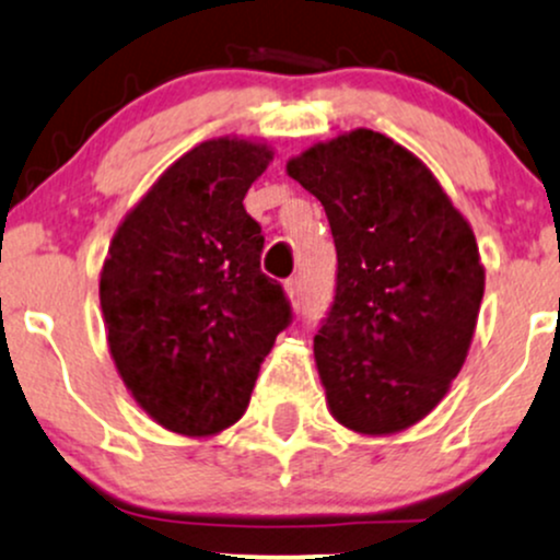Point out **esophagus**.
Returning a JSON list of instances; mask_svg holds the SVG:
<instances>
[{"label":"esophagus","mask_w":560,"mask_h":560,"mask_svg":"<svg viewBox=\"0 0 560 560\" xmlns=\"http://www.w3.org/2000/svg\"><path fill=\"white\" fill-rule=\"evenodd\" d=\"M284 289H287L289 300H292L294 305H302V279H300V276H292V279H287Z\"/></svg>","instance_id":"obj_1"}]
</instances>
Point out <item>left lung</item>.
I'll return each mask as SVG.
<instances>
[{"mask_svg":"<svg viewBox=\"0 0 560 560\" xmlns=\"http://www.w3.org/2000/svg\"><path fill=\"white\" fill-rule=\"evenodd\" d=\"M337 247V287L313 339L334 419L363 434L421 421L445 397L477 326V240L419 158L358 128L289 160Z\"/></svg>","mask_w":560,"mask_h":560,"instance_id":"left-lung-1","label":"left lung"}]
</instances>
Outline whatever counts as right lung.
Here are the masks:
<instances>
[{"mask_svg":"<svg viewBox=\"0 0 560 560\" xmlns=\"http://www.w3.org/2000/svg\"><path fill=\"white\" fill-rule=\"evenodd\" d=\"M271 158L253 141H202L113 236L100 279L113 361L171 432L240 421L262 358L292 324L284 289L260 271V223L242 205Z\"/></svg>","mask_w":560,"mask_h":560,"instance_id":"1","label":"right lung"}]
</instances>
